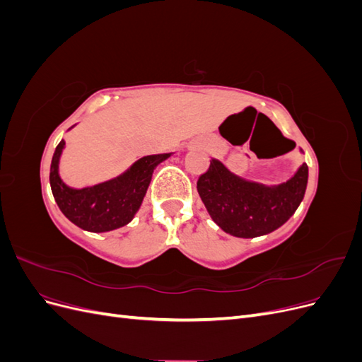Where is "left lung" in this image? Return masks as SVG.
Returning a JSON list of instances; mask_svg holds the SVG:
<instances>
[{
	"mask_svg": "<svg viewBox=\"0 0 362 362\" xmlns=\"http://www.w3.org/2000/svg\"><path fill=\"white\" fill-rule=\"evenodd\" d=\"M308 182L303 163L294 177L273 187L246 181L218 160L198 180V192L213 221L225 233L252 238L275 231L298 210Z\"/></svg>",
	"mask_w": 362,
	"mask_h": 362,
	"instance_id": "obj_1",
	"label": "left lung"
}]
</instances>
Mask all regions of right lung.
Wrapping results in <instances>:
<instances>
[{"instance_id": "right-lung-1", "label": "right lung", "mask_w": 362, "mask_h": 362, "mask_svg": "<svg viewBox=\"0 0 362 362\" xmlns=\"http://www.w3.org/2000/svg\"><path fill=\"white\" fill-rule=\"evenodd\" d=\"M64 140L57 145L51 160L49 184L62 213L86 231L105 233L131 222L144 201L152 172L170 154L148 156L137 160L117 178L93 187L71 189L59 175V161Z\"/></svg>"}]
</instances>
